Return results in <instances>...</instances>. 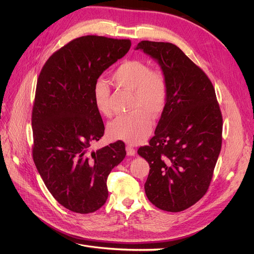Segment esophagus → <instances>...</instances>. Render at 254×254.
<instances>
[{"label": "esophagus", "mask_w": 254, "mask_h": 254, "mask_svg": "<svg viewBox=\"0 0 254 254\" xmlns=\"http://www.w3.org/2000/svg\"><path fill=\"white\" fill-rule=\"evenodd\" d=\"M127 156H134L136 154V149L131 146H127Z\"/></svg>", "instance_id": "34e87169"}]
</instances>
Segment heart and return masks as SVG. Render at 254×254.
<instances>
[{
	"label": "heart",
	"mask_w": 254,
	"mask_h": 254,
	"mask_svg": "<svg viewBox=\"0 0 254 254\" xmlns=\"http://www.w3.org/2000/svg\"><path fill=\"white\" fill-rule=\"evenodd\" d=\"M113 84L132 93L130 113L119 115L108 126L109 135L131 145L147 139L152 129V117H158L166 107L168 83L165 74L151 70L148 64L139 60L125 61L111 74ZM92 100L97 110L111 114L110 87L105 80L98 79L92 85Z\"/></svg>",
	"instance_id": "heart-1"
}]
</instances>
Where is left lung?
I'll return each instance as SVG.
<instances>
[{
	"mask_svg": "<svg viewBox=\"0 0 254 254\" xmlns=\"http://www.w3.org/2000/svg\"><path fill=\"white\" fill-rule=\"evenodd\" d=\"M135 49L158 64L168 83L154 137L138 150L150 167L145 193L155 207L180 212L206 193L220 153L222 116L215 90L176 45L141 41Z\"/></svg>",
	"mask_w": 254,
	"mask_h": 254,
	"instance_id": "left-lung-1",
	"label": "left lung"
}]
</instances>
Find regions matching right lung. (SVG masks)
I'll return each instance as SVG.
<instances>
[{"label": "right lung", "instance_id": "add662e5", "mask_svg": "<svg viewBox=\"0 0 254 254\" xmlns=\"http://www.w3.org/2000/svg\"><path fill=\"white\" fill-rule=\"evenodd\" d=\"M129 48V40L80 37L53 53L39 75L33 158L49 192L70 211L87 214L100 209L108 197L107 178L126 157L123 141L90 150L105 130L91 90Z\"/></svg>", "mask_w": 254, "mask_h": 254}]
</instances>
